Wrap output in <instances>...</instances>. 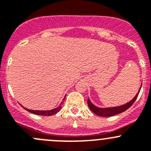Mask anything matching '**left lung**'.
<instances>
[{
	"instance_id": "1",
	"label": "left lung",
	"mask_w": 151,
	"mask_h": 151,
	"mask_svg": "<svg viewBox=\"0 0 151 151\" xmlns=\"http://www.w3.org/2000/svg\"><path fill=\"white\" fill-rule=\"evenodd\" d=\"M141 87H142V84L140 88H139V91H138V93L134 96V98H133L131 101L126 103V104H123V105L117 106V107H104V108H102V107H96V106L94 105V104L90 101V100L88 99V100H87L88 106L93 113H94L96 115H98V116H101V117H110V116H116V115L119 114V113L125 111V110H127L129 107H131L132 104L134 103V101H136V99H137L139 91H140V90H141Z\"/></svg>"
}]
</instances>
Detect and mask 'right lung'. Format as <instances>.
Here are the masks:
<instances>
[{
	"label": "right lung",
	"mask_w": 151,
	"mask_h": 151,
	"mask_svg": "<svg viewBox=\"0 0 151 151\" xmlns=\"http://www.w3.org/2000/svg\"><path fill=\"white\" fill-rule=\"evenodd\" d=\"M65 97H66V96H65ZM65 97H64V99H63L62 102H61L60 105L58 106V107H56V108L52 109V110H29V109L25 108V107H24V108L25 109V110H27V111L30 112V113H34V114H36V115H39V116H52V115L57 113L58 111H59L60 110H61V106H62V104H64V99H65Z\"/></svg>",
	"instance_id": "obj_1"
}]
</instances>
